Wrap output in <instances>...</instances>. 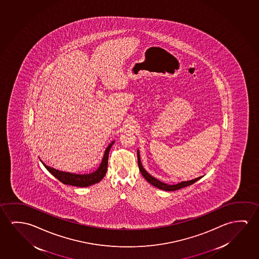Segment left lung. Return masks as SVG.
Segmentation results:
<instances>
[{"mask_svg": "<svg viewBox=\"0 0 259 259\" xmlns=\"http://www.w3.org/2000/svg\"><path fill=\"white\" fill-rule=\"evenodd\" d=\"M137 159H138V166H139L140 171L142 173V175L144 176V179H146L148 182L151 184L152 186L158 187L159 189H161V190H165V191H175V190H179L180 188H183V187H187V186H190V185L195 183L198 179L202 178V177H199V178H196V179H193V180L184 181V182L177 184V185H167V184L160 182V181H159V180L155 179V178H153L152 176L150 175V174L144 169L143 165L141 163V160H140L139 151H137Z\"/></svg>", "mask_w": 259, "mask_h": 259, "instance_id": "obj_1", "label": "left lung"}]
</instances>
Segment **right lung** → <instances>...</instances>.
<instances>
[{"label": "right lung", "mask_w": 259, "mask_h": 259, "mask_svg": "<svg viewBox=\"0 0 259 259\" xmlns=\"http://www.w3.org/2000/svg\"><path fill=\"white\" fill-rule=\"evenodd\" d=\"M113 144H114V142H112L111 144H109L108 147L106 149L103 159H102V162L100 164V167L92 174L77 175V174H72V173H68V172L59 171V170H56L53 167H48L46 164H44L45 167L48 169V171L50 172L54 177H56V179L64 185H70V186L80 187H89V186H92L93 184L98 183V182L101 181V179H103L104 176L106 175L107 169H108V153H109V150H110Z\"/></svg>", "instance_id": "1"}]
</instances>
